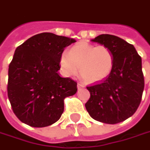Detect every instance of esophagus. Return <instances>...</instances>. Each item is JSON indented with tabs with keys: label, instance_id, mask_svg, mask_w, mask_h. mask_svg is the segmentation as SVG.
I'll use <instances>...</instances> for the list:
<instances>
[{
	"label": "esophagus",
	"instance_id": "34e87169",
	"mask_svg": "<svg viewBox=\"0 0 150 150\" xmlns=\"http://www.w3.org/2000/svg\"><path fill=\"white\" fill-rule=\"evenodd\" d=\"M77 88H78L79 89H80V88H85V85H84L83 83H81V82H80V83L77 84Z\"/></svg>",
	"mask_w": 150,
	"mask_h": 150
}]
</instances>
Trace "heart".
Instances as JSON below:
<instances>
[{
	"mask_svg": "<svg viewBox=\"0 0 150 150\" xmlns=\"http://www.w3.org/2000/svg\"><path fill=\"white\" fill-rule=\"evenodd\" d=\"M60 68L67 76H74L80 69L81 77L88 82L106 79L112 72L114 56L106 46L95 47L88 43H78L60 57Z\"/></svg>",
	"mask_w": 150,
	"mask_h": 150,
	"instance_id": "1",
	"label": "heart"
}]
</instances>
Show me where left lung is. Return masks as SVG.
<instances>
[{"label": "left lung", "instance_id": "left-lung-1", "mask_svg": "<svg viewBox=\"0 0 150 150\" xmlns=\"http://www.w3.org/2000/svg\"><path fill=\"white\" fill-rule=\"evenodd\" d=\"M91 41L111 50L114 67L104 81L87 87L90 98L86 109L96 121L119 123L132 116L141 103L144 89L142 58L134 46L118 36L101 35Z\"/></svg>", "mask_w": 150, "mask_h": 150}]
</instances>
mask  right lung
Segmentation results:
<instances>
[{
    "label": "right lung",
    "instance_id": "1",
    "mask_svg": "<svg viewBox=\"0 0 150 150\" xmlns=\"http://www.w3.org/2000/svg\"><path fill=\"white\" fill-rule=\"evenodd\" d=\"M75 39L52 33L35 35L15 51L8 67V96L18 119L35 128L56 122L64 98L75 95L77 83L60 76V57Z\"/></svg>",
    "mask_w": 150,
    "mask_h": 150
}]
</instances>
